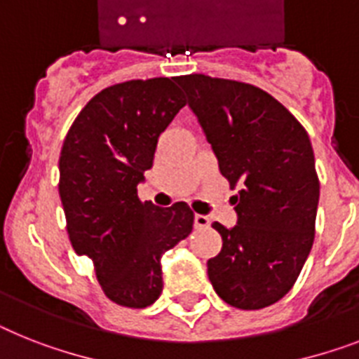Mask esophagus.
Instances as JSON below:
<instances>
[{
	"mask_svg": "<svg viewBox=\"0 0 359 359\" xmlns=\"http://www.w3.org/2000/svg\"><path fill=\"white\" fill-rule=\"evenodd\" d=\"M211 226V220H209V216L205 215H194V227L196 229H205V227Z\"/></svg>",
	"mask_w": 359,
	"mask_h": 359,
	"instance_id": "esophagus-1",
	"label": "esophagus"
}]
</instances>
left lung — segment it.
<instances>
[{"instance_id": "left-lung-1", "label": "left lung", "mask_w": 359, "mask_h": 359, "mask_svg": "<svg viewBox=\"0 0 359 359\" xmlns=\"http://www.w3.org/2000/svg\"><path fill=\"white\" fill-rule=\"evenodd\" d=\"M235 198L236 226L215 222L222 251L207 262L215 292L240 310L283 299L313 244L319 180L306 130L266 91L236 80L177 76Z\"/></svg>"}]
</instances>
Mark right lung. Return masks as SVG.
Wrapping results in <instances>:
<instances>
[{
	"instance_id": "right-lung-1",
	"label": "right lung",
	"mask_w": 359,
	"mask_h": 359,
	"mask_svg": "<svg viewBox=\"0 0 359 359\" xmlns=\"http://www.w3.org/2000/svg\"><path fill=\"white\" fill-rule=\"evenodd\" d=\"M185 106L170 79L109 86L84 106L60 152V192L76 255L93 260L106 297L144 308L163 292L161 257L191 235L185 201L158 207L137 198L159 133Z\"/></svg>"
}]
</instances>
